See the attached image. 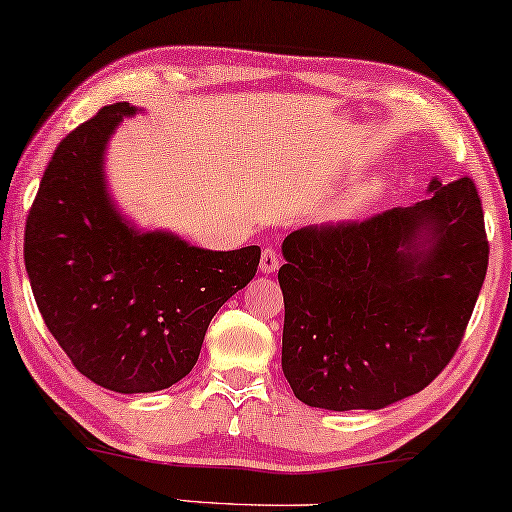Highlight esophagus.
<instances>
[{
  "label": "esophagus",
  "mask_w": 512,
  "mask_h": 512,
  "mask_svg": "<svg viewBox=\"0 0 512 512\" xmlns=\"http://www.w3.org/2000/svg\"><path fill=\"white\" fill-rule=\"evenodd\" d=\"M274 270H279V254L272 247H265L261 254V272L272 274Z\"/></svg>",
  "instance_id": "obj_1"
}]
</instances>
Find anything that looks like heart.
Segmentation results:
<instances>
[{"label": "heart", "instance_id": "1", "mask_svg": "<svg viewBox=\"0 0 512 512\" xmlns=\"http://www.w3.org/2000/svg\"><path fill=\"white\" fill-rule=\"evenodd\" d=\"M380 192H382L380 185H366L361 187V190L352 192L348 199L336 208V219H341V222H350V219L359 217L361 212L371 208V203L380 196Z\"/></svg>", "mask_w": 512, "mask_h": 512}]
</instances>
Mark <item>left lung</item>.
Masks as SVG:
<instances>
[{
    "label": "left lung",
    "instance_id": "left-lung-1",
    "mask_svg": "<svg viewBox=\"0 0 512 512\" xmlns=\"http://www.w3.org/2000/svg\"><path fill=\"white\" fill-rule=\"evenodd\" d=\"M281 368L302 403L382 410L426 389L458 350L487 272L471 178L366 222L306 226L281 245Z\"/></svg>",
    "mask_w": 512,
    "mask_h": 512
}]
</instances>
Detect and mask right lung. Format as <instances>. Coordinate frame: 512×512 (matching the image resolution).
Wrapping results in <instances>:
<instances>
[{"label":"right lung","instance_id":"obj_1","mask_svg":"<svg viewBox=\"0 0 512 512\" xmlns=\"http://www.w3.org/2000/svg\"><path fill=\"white\" fill-rule=\"evenodd\" d=\"M137 112L114 102L61 139L25 229V265L47 329L77 371L119 393L183 380L212 316L261 261L256 245L201 249L121 215L107 190L105 151Z\"/></svg>","mask_w":512,"mask_h":512}]
</instances>
